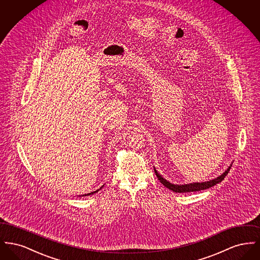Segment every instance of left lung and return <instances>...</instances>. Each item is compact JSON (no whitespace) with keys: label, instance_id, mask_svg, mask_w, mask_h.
Here are the masks:
<instances>
[{"label":"left lung","instance_id":"8db88e82","mask_svg":"<svg viewBox=\"0 0 260 260\" xmlns=\"http://www.w3.org/2000/svg\"><path fill=\"white\" fill-rule=\"evenodd\" d=\"M230 167L227 169V171H225V173H223V174L218 176L217 178H214V179L207 181V182L190 183V184H185V185H174V184H172L171 182H169L168 180L164 179L161 175L157 173L156 170H155V173H156V175H157V177L160 180L161 184L166 186L167 188H169L170 190H172L173 192H176V193H186V192H196V191H200V190H205V189H208V188H210L212 186L216 185L217 183L221 182L224 179V177L227 175V173H229V171L231 169Z\"/></svg>","mask_w":260,"mask_h":260}]
</instances>
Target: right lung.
Masks as SVG:
<instances>
[{
	"instance_id": "1",
	"label": "right lung",
	"mask_w": 260,
	"mask_h": 260,
	"mask_svg": "<svg viewBox=\"0 0 260 260\" xmlns=\"http://www.w3.org/2000/svg\"><path fill=\"white\" fill-rule=\"evenodd\" d=\"M101 188H102V187H101ZM101 188H100V189H101ZM98 191H99V190H96V191H94V192H91V193H88V194H86V195H85V196H88V195H91V194H94V193H96V192H98Z\"/></svg>"
}]
</instances>
